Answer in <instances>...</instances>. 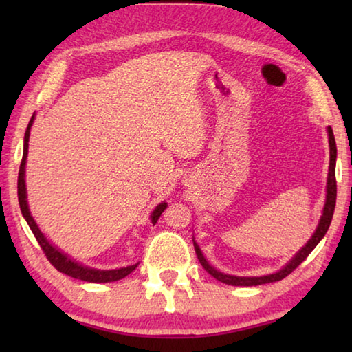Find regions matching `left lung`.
Returning <instances> with one entry per match:
<instances>
[{
    "label": "left lung",
    "mask_w": 352,
    "mask_h": 352,
    "mask_svg": "<svg viewBox=\"0 0 352 352\" xmlns=\"http://www.w3.org/2000/svg\"><path fill=\"white\" fill-rule=\"evenodd\" d=\"M327 135H329V153H331V160H329V174H327V189H326V204L323 208V216L320 219V223L315 230L314 236L309 239V242L302 247L300 252L295 254V258L292 259L287 265L284 267L273 275H267V276H233V275H225V273L219 272L214 269L212 265H210L204 254H201L200 248L197 243L194 242V248L195 253H197V258L200 261V264L204 269L210 273L211 276L219 279L220 283H225L228 285H261V284H267V283H275V281H281L283 278L290 275L298 265L305 261L309 254H311L312 250L318 245V242L323 239L326 231L329 230L331 220L333 216V210H336V200H337V182H336V160H337V146H336V138H333L332 129L327 127Z\"/></svg>",
    "instance_id": "8db88e82"
}]
</instances>
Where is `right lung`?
<instances>
[{"mask_svg": "<svg viewBox=\"0 0 352 352\" xmlns=\"http://www.w3.org/2000/svg\"><path fill=\"white\" fill-rule=\"evenodd\" d=\"M32 122H34V116L31 118V121H29L26 133H25V147H23V160L20 164V172H19V201H20L23 217L26 219L29 228L32 230L35 239H37L38 245L41 247V250H43V253L47 258V261H50L58 272H62V273H65V275H68L71 278L80 279V281H87V283H113V281H118V279L126 278L136 269V267H138V264L122 267V269H116V270L90 269V267L82 265V264H79V262H74L73 259L68 258L67 254L62 253L60 250H57L54 245H52V243L47 242V239L45 237V234L40 231L37 223L34 222L31 212H29V206H28V200H26V183H25V166H26V158H28L29 133H31ZM166 206H168V204H160L157 208H155L152 216H151V220L153 225L157 223V220L166 210Z\"/></svg>", "mask_w": 352, "mask_h": 352, "instance_id": "right-lung-1", "label": "right lung"}]
</instances>
